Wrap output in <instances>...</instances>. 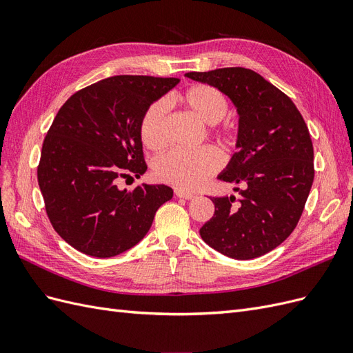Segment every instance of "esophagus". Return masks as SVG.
Masks as SVG:
<instances>
[{
    "mask_svg": "<svg viewBox=\"0 0 353 353\" xmlns=\"http://www.w3.org/2000/svg\"><path fill=\"white\" fill-rule=\"evenodd\" d=\"M175 196H176V197H181V199H187V200L194 199V194H193V193H188V191L179 190V188H175Z\"/></svg>",
    "mask_w": 353,
    "mask_h": 353,
    "instance_id": "34e87169",
    "label": "esophagus"
}]
</instances>
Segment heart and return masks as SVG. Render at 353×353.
<instances>
[{"label":"heart","mask_w":353,"mask_h":353,"mask_svg":"<svg viewBox=\"0 0 353 353\" xmlns=\"http://www.w3.org/2000/svg\"><path fill=\"white\" fill-rule=\"evenodd\" d=\"M178 100L201 122L218 123L227 114L228 103L223 94L210 85L199 83L178 95ZM168 103L159 100L148 108L141 119L140 137L143 144L150 150H159L166 143L165 119ZM219 140L232 147L237 141V130L234 125L213 128ZM222 166V156L215 147H201L197 150H170L159 156L153 163L157 179L179 190L193 191L200 188L215 175Z\"/></svg>","instance_id":"b5f03b06"}]
</instances>
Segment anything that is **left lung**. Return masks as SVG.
I'll return each mask as SVG.
<instances>
[{"mask_svg": "<svg viewBox=\"0 0 353 353\" xmlns=\"http://www.w3.org/2000/svg\"><path fill=\"white\" fill-rule=\"evenodd\" d=\"M218 88L239 112V152L218 176L234 183L240 199L210 197L215 213L200 228L210 248L232 259L274 250L296 228L314 183V145L290 97L244 68L188 72Z\"/></svg>", "mask_w": 353, "mask_h": 353, "instance_id": "1", "label": "left lung"}]
</instances>
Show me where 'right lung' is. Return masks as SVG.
Instances as JSON below:
<instances>
[{"label": "right lung", "mask_w": 353, "mask_h": 353, "mask_svg": "<svg viewBox=\"0 0 353 353\" xmlns=\"http://www.w3.org/2000/svg\"><path fill=\"white\" fill-rule=\"evenodd\" d=\"M178 78L119 74L74 92L61 105L42 143L38 184L59 236L94 258L131 249L170 200L168 185L117 187L147 169L140 125L145 110Z\"/></svg>", "instance_id": "obj_1"}]
</instances>
